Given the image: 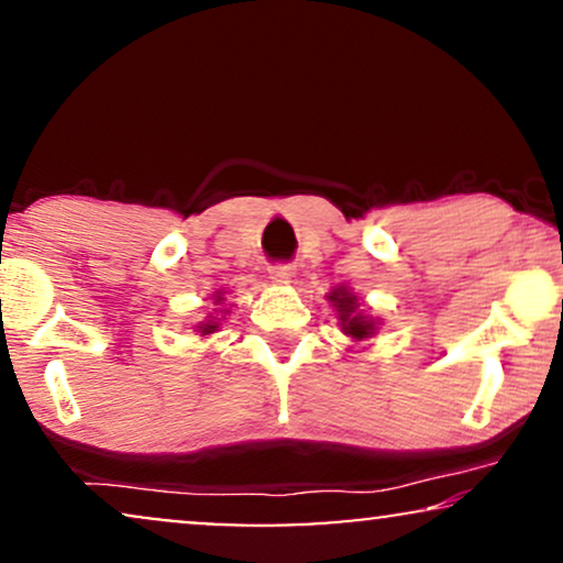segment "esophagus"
<instances>
[{
	"label": "esophagus",
	"mask_w": 563,
	"mask_h": 563,
	"mask_svg": "<svg viewBox=\"0 0 563 563\" xmlns=\"http://www.w3.org/2000/svg\"><path fill=\"white\" fill-rule=\"evenodd\" d=\"M268 276L276 284H289V282H292V276H295V266H292V263H271Z\"/></svg>",
	"instance_id": "obj_1"
}]
</instances>
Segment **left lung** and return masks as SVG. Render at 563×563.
Returning <instances> with one entry per match:
<instances>
[{
  "mask_svg": "<svg viewBox=\"0 0 563 563\" xmlns=\"http://www.w3.org/2000/svg\"><path fill=\"white\" fill-rule=\"evenodd\" d=\"M329 300L334 302L336 313H340V321L342 327H345V332L350 336H355V340H363V336H372L374 334V321H368L366 316H353L355 310V297L347 295V289H334L332 295H329Z\"/></svg>",
  "mask_w": 563,
  "mask_h": 563,
  "instance_id": "1",
  "label": "left lung"
}]
</instances>
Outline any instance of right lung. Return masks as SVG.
Returning <instances> with one entry per match:
<instances>
[{"instance_id":"1","label":"right lung","mask_w":563,"mask_h":563,"mask_svg":"<svg viewBox=\"0 0 563 563\" xmlns=\"http://www.w3.org/2000/svg\"><path fill=\"white\" fill-rule=\"evenodd\" d=\"M218 300H221V297H218ZM202 334H210V332H216V329H218V323H213V321H210V323H202Z\"/></svg>"}]
</instances>
